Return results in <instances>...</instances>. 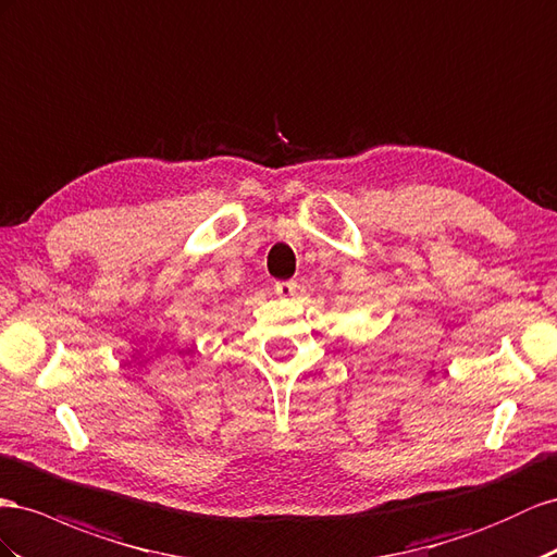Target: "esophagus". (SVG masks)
I'll use <instances>...</instances> for the list:
<instances>
[{"label": "esophagus", "mask_w": 557, "mask_h": 557, "mask_svg": "<svg viewBox=\"0 0 557 557\" xmlns=\"http://www.w3.org/2000/svg\"><path fill=\"white\" fill-rule=\"evenodd\" d=\"M274 293H276L278 297H295L297 283H295V281H278V283L274 285Z\"/></svg>", "instance_id": "esophagus-1"}]
</instances>
